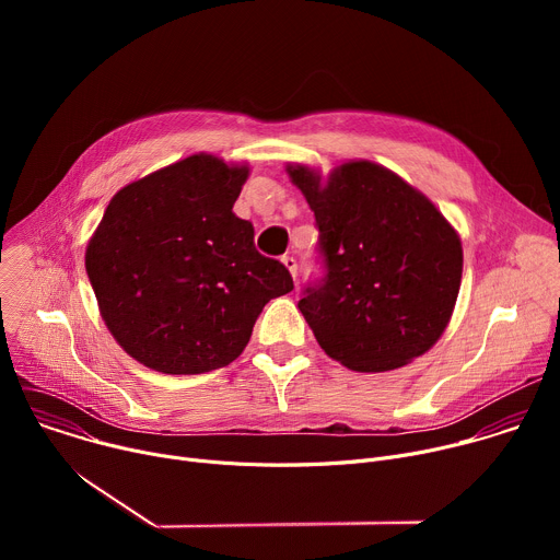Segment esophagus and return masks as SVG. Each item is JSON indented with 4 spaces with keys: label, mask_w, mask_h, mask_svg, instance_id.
I'll return each mask as SVG.
<instances>
[{
    "label": "esophagus",
    "mask_w": 560,
    "mask_h": 560,
    "mask_svg": "<svg viewBox=\"0 0 560 560\" xmlns=\"http://www.w3.org/2000/svg\"><path fill=\"white\" fill-rule=\"evenodd\" d=\"M281 261H283V266L290 270L292 279H296V259H294L292 255H283V257H281Z\"/></svg>",
    "instance_id": "34e87169"
}]
</instances>
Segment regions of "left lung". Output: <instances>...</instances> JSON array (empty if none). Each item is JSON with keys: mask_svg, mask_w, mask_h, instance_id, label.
<instances>
[{"mask_svg": "<svg viewBox=\"0 0 560 560\" xmlns=\"http://www.w3.org/2000/svg\"><path fill=\"white\" fill-rule=\"evenodd\" d=\"M318 225L324 281L299 310L318 346L357 372L396 370L425 354L445 332L463 275L454 225L396 173L352 159L324 182L288 164Z\"/></svg>", "mask_w": 560, "mask_h": 560, "instance_id": "left-lung-1", "label": "left lung"}]
</instances>
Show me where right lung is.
I'll use <instances>...</instances> for the list:
<instances>
[{
  "label": "right lung",
  "mask_w": 560,
  "mask_h": 560,
  "mask_svg": "<svg viewBox=\"0 0 560 560\" xmlns=\"http://www.w3.org/2000/svg\"><path fill=\"white\" fill-rule=\"evenodd\" d=\"M248 175V164L197 152L110 199L86 272L106 328L145 368L201 374L232 363L264 305L294 288L232 212Z\"/></svg>",
  "instance_id": "right-lung-1"
}]
</instances>
